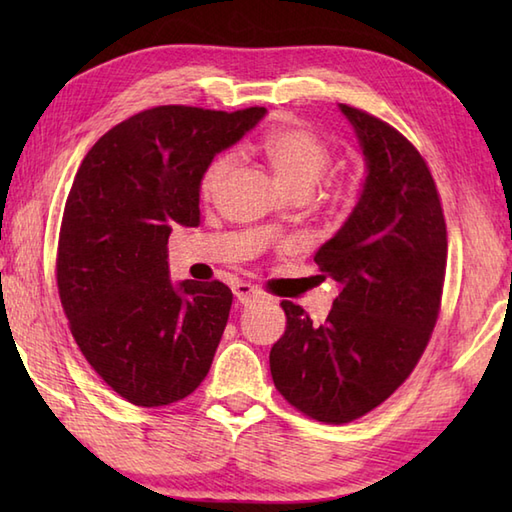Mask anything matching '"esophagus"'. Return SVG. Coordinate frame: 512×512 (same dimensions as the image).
<instances>
[{"mask_svg":"<svg viewBox=\"0 0 512 512\" xmlns=\"http://www.w3.org/2000/svg\"><path fill=\"white\" fill-rule=\"evenodd\" d=\"M233 295L237 297L239 303H242V306H248V303L264 299L262 292H259L255 286H250V284H235L233 286Z\"/></svg>","mask_w":512,"mask_h":512,"instance_id":"1","label":"esophagus"}]
</instances>
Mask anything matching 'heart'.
<instances>
[{
	"mask_svg": "<svg viewBox=\"0 0 512 512\" xmlns=\"http://www.w3.org/2000/svg\"><path fill=\"white\" fill-rule=\"evenodd\" d=\"M259 151H262L277 184L284 191H312L330 167V151L323 140L310 129L299 125L277 127L273 132H268L259 143ZM233 167L235 158L231 154L215 156L206 165L200 178L202 200H213L220 193ZM266 233H273V228H268Z\"/></svg>",
	"mask_w": 512,
	"mask_h": 512,
	"instance_id": "b5f03b06",
	"label": "heart"
}]
</instances>
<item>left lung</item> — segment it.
<instances>
[{
	"mask_svg": "<svg viewBox=\"0 0 512 512\" xmlns=\"http://www.w3.org/2000/svg\"><path fill=\"white\" fill-rule=\"evenodd\" d=\"M365 160L352 213L314 262L339 284L328 319L281 301L286 332L270 350L275 387L306 416L343 424L405 383L438 319L447 224L427 162L394 127L339 103Z\"/></svg>",
	"mask_w": 512,
	"mask_h": 512,
	"instance_id": "1",
	"label": "left lung"
}]
</instances>
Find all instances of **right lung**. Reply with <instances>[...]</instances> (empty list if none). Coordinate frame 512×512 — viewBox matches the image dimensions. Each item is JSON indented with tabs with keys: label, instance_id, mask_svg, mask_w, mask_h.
<instances>
[{
	"label": "right lung",
	"instance_id": "1",
	"mask_svg": "<svg viewBox=\"0 0 512 512\" xmlns=\"http://www.w3.org/2000/svg\"><path fill=\"white\" fill-rule=\"evenodd\" d=\"M264 116L154 107L103 134L76 171L59 233L61 306L85 361L132 405H171L209 374L233 292L173 284L167 242L176 224L198 226L206 165Z\"/></svg>",
	"mask_w": 512,
	"mask_h": 512
}]
</instances>
